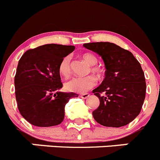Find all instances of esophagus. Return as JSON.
<instances>
[{
    "label": "esophagus",
    "mask_w": 160,
    "mask_h": 160,
    "mask_svg": "<svg viewBox=\"0 0 160 160\" xmlns=\"http://www.w3.org/2000/svg\"><path fill=\"white\" fill-rule=\"evenodd\" d=\"M88 97H89V94L88 93H84L80 95V97H81L82 99H87Z\"/></svg>",
    "instance_id": "34e87169"
}]
</instances>
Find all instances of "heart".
<instances>
[{
    "label": "heart",
    "instance_id": "b5f03b06",
    "mask_svg": "<svg viewBox=\"0 0 160 160\" xmlns=\"http://www.w3.org/2000/svg\"><path fill=\"white\" fill-rule=\"evenodd\" d=\"M83 59L89 65H95L97 62V57L91 53H84L82 55ZM94 73H99V68L93 67L91 68ZM59 73L62 76L68 78L71 74L70 57L66 56L61 61L59 65ZM97 84V78L94 76H88L84 77H74L67 81L64 84V88L68 92L84 93L89 91Z\"/></svg>",
    "mask_w": 160,
    "mask_h": 160
}]
</instances>
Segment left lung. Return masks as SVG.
Returning <instances> with one entry per match:
<instances>
[{
  "mask_svg": "<svg viewBox=\"0 0 160 160\" xmlns=\"http://www.w3.org/2000/svg\"><path fill=\"white\" fill-rule=\"evenodd\" d=\"M83 46L99 55L106 69L101 85L92 90L100 100L92 112L94 119L108 127L129 124L139 114L145 100L147 86L139 62L131 52L109 42Z\"/></svg>",
  "mask_w": 160,
  "mask_h": 160,
  "instance_id": "1",
  "label": "left lung"
}]
</instances>
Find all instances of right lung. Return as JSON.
I'll return each instance as SVG.
<instances>
[{"instance_id": "obj_1", "label": "right lung", "mask_w": 160, "mask_h": 160, "mask_svg": "<svg viewBox=\"0 0 160 160\" xmlns=\"http://www.w3.org/2000/svg\"><path fill=\"white\" fill-rule=\"evenodd\" d=\"M74 46L45 44L21 57L14 78L15 95L22 116L30 124L49 127L64 119L66 104L75 92H63L59 65Z\"/></svg>"}]
</instances>
